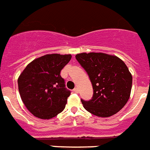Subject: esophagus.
Instances as JSON below:
<instances>
[{
    "mask_svg": "<svg viewBox=\"0 0 150 150\" xmlns=\"http://www.w3.org/2000/svg\"><path fill=\"white\" fill-rule=\"evenodd\" d=\"M73 91L75 93H79V89H78V88H75L73 89Z\"/></svg>",
    "mask_w": 150,
    "mask_h": 150,
    "instance_id": "1",
    "label": "esophagus"
}]
</instances>
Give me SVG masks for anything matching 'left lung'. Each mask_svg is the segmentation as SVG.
I'll return each instance as SVG.
<instances>
[{"label": "left lung", "mask_w": 150, "mask_h": 150, "mask_svg": "<svg viewBox=\"0 0 150 150\" xmlns=\"http://www.w3.org/2000/svg\"><path fill=\"white\" fill-rule=\"evenodd\" d=\"M75 58L88 73L94 90L90 100H81L85 110L100 117L120 111L132 88V75L126 64L117 56L102 52H83Z\"/></svg>", "instance_id": "left-lung-1"}]
</instances>
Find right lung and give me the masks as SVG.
Here are the masks:
<instances>
[{"mask_svg": "<svg viewBox=\"0 0 150 150\" xmlns=\"http://www.w3.org/2000/svg\"><path fill=\"white\" fill-rule=\"evenodd\" d=\"M71 58V55H45L29 63L19 76L21 98L33 115L49 120L65 109L71 91L65 88L60 72Z\"/></svg>", "mask_w": 150, "mask_h": 150, "instance_id": "add662e5", "label": "right lung"}]
</instances>
